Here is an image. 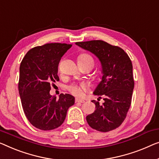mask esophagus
<instances>
[{
  "mask_svg": "<svg viewBox=\"0 0 159 159\" xmlns=\"http://www.w3.org/2000/svg\"><path fill=\"white\" fill-rule=\"evenodd\" d=\"M75 102H76V103H84L85 101L83 100V99H81V98H75Z\"/></svg>",
  "mask_w": 159,
  "mask_h": 159,
  "instance_id": "1",
  "label": "esophagus"
}]
</instances>
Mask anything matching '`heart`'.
<instances>
[{
	"label": "heart",
	"instance_id": "heart-1",
	"mask_svg": "<svg viewBox=\"0 0 159 159\" xmlns=\"http://www.w3.org/2000/svg\"><path fill=\"white\" fill-rule=\"evenodd\" d=\"M79 60H89L93 63V58L88 54L84 53L80 55L79 57ZM86 86L85 84H80V85H71L68 87V90L72 94L75 96H80L83 93V92L86 91Z\"/></svg>",
	"mask_w": 159,
	"mask_h": 159
}]
</instances>
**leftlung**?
I'll return each instance as SVG.
<instances>
[{"label":"left lung","instance_id":"obj_1","mask_svg":"<svg viewBox=\"0 0 159 159\" xmlns=\"http://www.w3.org/2000/svg\"><path fill=\"white\" fill-rule=\"evenodd\" d=\"M75 45L96 56L101 66V80L93 93L98 99L103 96L104 102L92 101L96 109L86 116L88 124L96 131H112L122 124L131 106L134 88L131 59L122 48L100 40Z\"/></svg>","mask_w":159,"mask_h":159}]
</instances>
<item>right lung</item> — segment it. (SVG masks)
<instances>
[{"label":"right lung","instance_id":"obj_1","mask_svg":"<svg viewBox=\"0 0 159 159\" xmlns=\"http://www.w3.org/2000/svg\"><path fill=\"white\" fill-rule=\"evenodd\" d=\"M72 46L47 43L30 49L20 66L18 91L25 115L37 129L49 131L64 121L74 96L61 93L59 98L50 94L51 84L59 80L58 66L61 57Z\"/></svg>","mask_w":159,"mask_h":159}]
</instances>
